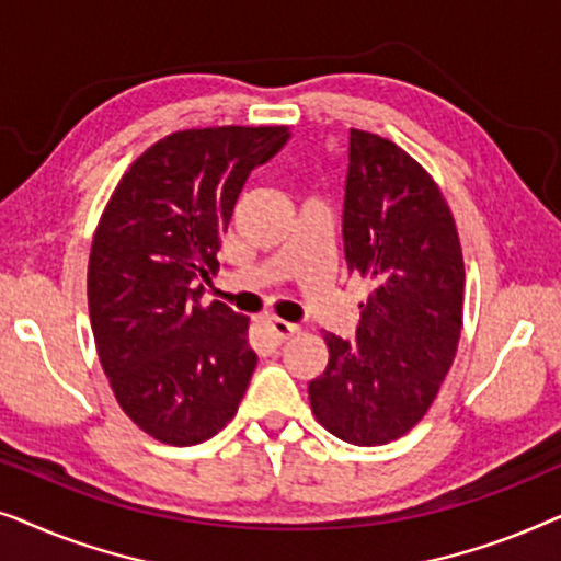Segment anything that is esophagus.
Returning <instances> with one entry per match:
<instances>
[{"label":"esophagus","mask_w":561,"mask_h":561,"mask_svg":"<svg viewBox=\"0 0 561 561\" xmlns=\"http://www.w3.org/2000/svg\"><path fill=\"white\" fill-rule=\"evenodd\" d=\"M271 332H273V340L283 344L286 340H290V336L298 334V327L290 324V321H283V319H273L271 321Z\"/></svg>","instance_id":"obj_1"}]
</instances>
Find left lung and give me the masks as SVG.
<instances>
[{"label":"left lung","instance_id":"8db88e82","mask_svg":"<svg viewBox=\"0 0 561 561\" xmlns=\"http://www.w3.org/2000/svg\"><path fill=\"white\" fill-rule=\"evenodd\" d=\"M344 255L370 280L355 340L324 334L329 365L309 382L329 434L380 447L432 409L455 363L465 260L447 198L419 160L386 137L352 129Z\"/></svg>","mask_w":561,"mask_h":561}]
</instances>
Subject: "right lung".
<instances>
[{
    "label": "right lung",
    "mask_w": 561,
    "mask_h": 561,
    "mask_svg": "<svg viewBox=\"0 0 561 561\" xmlns=\"http://www.w3.org/2000/svg\"><path fill=\"white\" fill-rule=\"evenodd\" d=\"M286 125L179 129L112 191L89 252L91 332L119 409L152 439L191 447L234 419L255 373L250 317L198 298L250 171ZM197 288L194 289L193 286Z\"/></svg>",
    "instance_id": "add662e5"
}]
</instances>
